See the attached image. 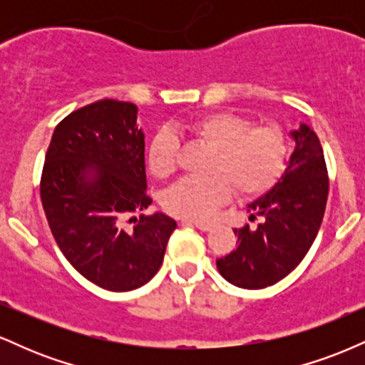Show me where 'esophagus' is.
Segmentation results:
<instances>
[{
    "instance_id": "1",
    "label": "esophagus",
    "mask_w": 365,
    "mask_h": 365,
    "mask_svg": "<svg viewBox=\"0 0 365 365\" xmlns=\"http://www.w3.org/2000/svg\"><path fill=\"white\" fill-rule=\"evenodd\" d=\"M183 223H190V225H194L195 228H199L200 232H209V230H211V223H202V221H194V223H192V221H183Z\"/></svg>"
}]
</instances>
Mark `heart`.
Segmentation results:
<instances>
[{
	"mask_svg": "<svg viewBox=\"0 0 365 365\" xmlns=\"http://www.w3.org/2000/svg\"><path fill=\"white\" fill-rule=\"evenodd\" d=\"M197 144L212 150L207 180H182L163 197L170 215L206 220L232 195L262 194L278 180L288 158V140L276 125H254L233 111H209L185 125ZM180 139L168 128L154 133L148 148V166L156 178H168L178 168Z\"/></svg>",
	"mask_w": 365,
	"mask_h": 365,
	"instance_id": "obj_1",
	"label": "heart"
}]
</instances>
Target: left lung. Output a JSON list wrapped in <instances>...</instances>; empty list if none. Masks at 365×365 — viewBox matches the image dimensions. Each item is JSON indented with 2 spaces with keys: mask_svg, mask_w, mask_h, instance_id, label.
I'll return each mask as SVG.
<instances>
[{
  "mask_svg": "<svg viewBox=\"0 0 365 365\" xmlns=\"http://www.w3.org/2000/svg\"><path fill=\"white\" fill-rule=\"evenodd\" d=\"M295 150L273 190L249 206L257 228H235L238 247L216 259L226 282L247 290H261L282 282L302 262L316 240L328 200L329 178L316 132L300 125L292 132Z\"/></svg>",
  "mask_w": 365,
  "mask_h": 365,
  "instance_id": "8db88e82",
  "label": "left lung"
}]
</instances>
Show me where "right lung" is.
<instances>
[{
    "label": "right lung",
    "instance_id": "add662e5",
    "mask_svg": "<svg viewBox=\"0 0 365 365\" xmlns=\"http://www.w3.org/2000/svg\"><path fill=\"white\" fill-rule=\"evenodd\" d=\"M144 149L135 104L101 99L65 116L46 153L41 202L54 240L104 290L148 283L177 228L166 215L142 212L153 202Z\"/></svg>",
    "mask_w": 365,
    "mask_h": 365
}]
</instances>
